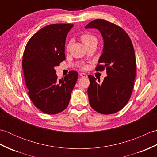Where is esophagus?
Instances as JSON below:
<instances>
[{
	"label": "esophagus",
	"mask_w": 157,
	"mask_h": 157,
	"mask_svg": "<svg viewBox=\"0 0 157 157\" xmlns=\"http://www.w3.org/2000/svg\"><path fill=\"white\" fill-rule=\"evenodd\" d=\"M79 75L82 77V78H86V77H87V75H86L84 73H79Z\"/></svg>",
	"instance_id": "34e87169"
}]
</instances>
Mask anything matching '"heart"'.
Listing matches in <instances>:
<instances>
[{"label":"heart","mask_w":157,"mask_h":157,"mask_svg":"<svg viewBox=\"0 0 157 157\" xmlns=\"http://www.w3.org/2000/svg\"><path fill=\"white\" fill-rule=\"evenodd\" d=\"M81 40L83 42V43L85 45H88L89 44H91V43H97V38H96L94 36L90 34H83L81 36ZM70 46V43L68 45V48Z\"/></svg>","instance_id":"obj_1"}]
</instances>
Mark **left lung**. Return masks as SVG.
I'll return each mask as SVG.
<instances>
[{"mask_svg":"<svg viewBox=\"0 0 157 157\" xmlns=\"http://www.w3.org/2000/svg\"><path fill=\"white\" fill-rule=\"evenodd\" d=\"M85 28H95L101 32L104 46L98 63L102 65L98 64L96 69L106 68L107 74L102 83L88 75L90 105L101 114H113L127 105L134 88L136 71L134 46L124 29L106 20L95 19Z\"/></svg>","mask_w":157,"mask_h":157,"instance_id":"8db88e82","label":"left lung"}]
</instances>
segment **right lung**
I'll list each match as a JSON object with an SVG mask.
<instances>
[{"label":"right lung","instance_id":"add662e5","mask_svg":"<svg viewBox=\"0 0 157 157\" xmlns=\"http://www.w3.org/2000/svg\"><path fill=\"white\" fill-rule=\"evenodd\" d=\"M73 24H51L40 29L26 44L22 68L28 95L43 113L55 115L68 106L78 73L71 71L57 79L55 67L65 60V44Z\"/></svg>","mask_w":157,"mask_h":157}]
</instances>
